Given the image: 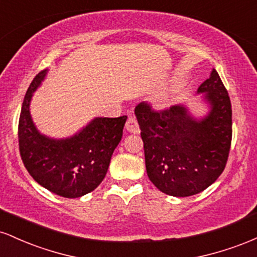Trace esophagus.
Returning a JSON list of instances; mask_svg holds the SVG:
<instances>
[{
  "instance_id": "1",
  "label": "esophagus",
  "mask_w": 257,
  "mask_h": 257,
  "mask_svg": "<svg viewBox=\"0 0 257 257\" xmlns=\"http://www.w3.org/2000/svg\"><path fill=\"white\" fill-rule=\"evenodd\" d=\"M125 129L129 133H133V134H137V133H139L138 120L134 116L128 117V119H126V122H125Z\"/></svg>"
}]
</instances>
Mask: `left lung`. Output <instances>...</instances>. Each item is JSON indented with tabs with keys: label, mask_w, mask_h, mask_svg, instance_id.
I'll return each instance as SVG.
<instances>
[{
	"label": "left lung",
	"mask_w": 257,
	"mask_h": 257,
	"mask_svg": "<svg viewBox=\"0 0 257 257\" xmlns=\"http://www.w3.org/2000/svg\"><path fill=\"white\" fill-rule=\"evenodd\" d=\"M197 93H204L210 107L199 119L185 105L161 111L147 102L135 107L147 175L159 191L173 197L193 196L214 184L231 149V100L216 70Z\"/></svg>",
	"instance_id": "1"
}]
</instances>
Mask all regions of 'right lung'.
Here are the masks:
<instances>
[{
  "mask_svg": "<svg viewBox=\"0 0 257 257\" xmlns=\"http://www.w3.org/2000/svg\"><path fill=\"white\" fill-rule=\"evenodd\" d=\"M47 71L36 75L23 101L18 126L20 156L29 174L41 186L65 198H78L104 180L112 153L122 139L126 116L96 117L66 139L42 135L32 122L30 102Z\"/></svg>",
  "mask_w": 257,
  "mask_h": 257,
  "instance_id": "right-lung-1",
  "label": "right lung"
}]
</instances>
